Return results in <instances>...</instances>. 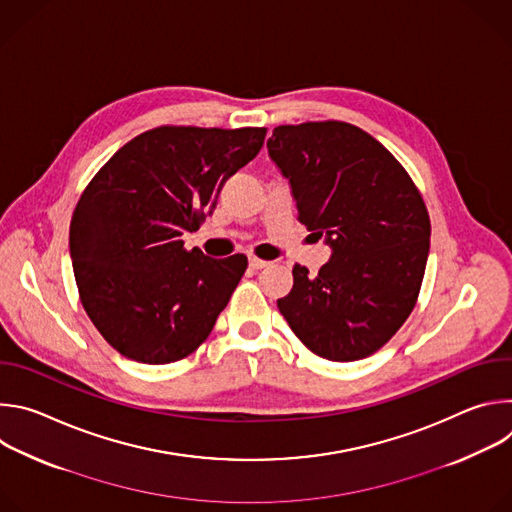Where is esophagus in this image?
Returning a JSON list of instances; mask_svg holds the SVG:
<instances>
[{
  "label": "esophagus",
  "mask_w": 512,
  "mask_h": 512,
  "mask_svg": "<svg viewBox=\"0 0 512 512\" xmlns=\"http://www.w3.org/2000/svg\"><path fill=\"white\" fill-rule=\"evenodd\" d=\"M249 265L253 269H265L269 265V261H263V259H257V257H249Z\"/></svg>",
  "instance_id": "esophagus-1"
}]
</instances>
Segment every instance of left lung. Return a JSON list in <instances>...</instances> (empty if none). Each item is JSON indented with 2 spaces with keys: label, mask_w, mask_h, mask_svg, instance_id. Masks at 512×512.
I'll use <instances>...</instances> for the list:
<instances>
[{
  "label": "left lung",
  "mask_w": 512,
  "mask_h": 512,
  "mask_svg": "<svg viewBox=\"0 0 512 512\" xmlns=\"http://www.w3.org/2000/svg\"><path fill=\"white\" fill-rule=\"evenodd\" d=\"M267 150L300 223L332 249L316 277L294 267L279 312L322 358L377 352L411 314L425 273L431 227L419 190L387 148L350 123L279 125Z\"/></svg>",
  "instance_id": "obj_1"
}]
</instances>
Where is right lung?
I'll use <instances>...</instances> for the list:
<instances>
[{"mask_svg":"<svg viewBox=\"0 0 512 512\" xmlns=\"http://www.w3.org/2000/svg\"><path fill=\"white\" fill-rule=\"evenodd\" d=\"M267 129L156 127L133 137L85 188L70 221V259L85 312L123 356L168 364L212 332L247 269L245 255L186 251L225 182Z\"/></svg>","mask_w":512,"mask_h":512,"instance_id":"right-lung-1","label":"right lung"}]
</instances>
